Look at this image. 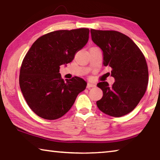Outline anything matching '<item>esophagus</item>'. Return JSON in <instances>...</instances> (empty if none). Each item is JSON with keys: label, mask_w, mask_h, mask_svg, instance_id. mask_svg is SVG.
I'll return each mask as SVG.
<instances>
[{"label": "esophagus", "mask_w": 160, "mask_h": 160, "mask_svg": "<svg viewBox=\"0 0 160 160\" xmlns=\"http://www.w3.org/2000/svg\"><path fill=\"white\" fill-rule=\"evenodd\" d=\"M95 86H96V85L94 83L89 82L88 83V85H87V88H94V87H95Z\"/></svg>", "instance_id": "1"}]
</instances>
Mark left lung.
<instances>
[{
    "mask_svg": "<svg viewBox=\"0 0 160 160\" xmlns=\"http://www.w3.org/2000/svg\"><path fill=\"white\" fill-rule=\"evenodd\" d=\"M92 42L103 52V65L112 68L111 76L115 82L97 86L102 89V98L97 102L103 113L120 117L131 112L145 93L148 68L144 55L133 41L117 31L91 29Z\"/></svg>",
    "mask_w": 160,
    "mask_h": 160,
    "instance_id": "1",
    "label": "left lung"
}]
</instances>
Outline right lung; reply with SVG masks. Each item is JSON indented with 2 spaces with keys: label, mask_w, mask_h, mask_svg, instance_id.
Wrapping results in <instances>:
<instances>
[{
  "label": "right lung",
  "mask_w": 160,
  "mask_h": 160,
  "mask_svg": "<svg viewBox=\"0 0 160 160\" xmlns=\"http://www.w3.org/2000/svg\"><path fill=\"white\" fill-rule=\"evenodd\" d=\"M90 29L50 32L34 42L22 63L20 87L30 109L41 118L55 120L68 112L87 82L74 77L66 82L60 66L72 62L89 39Z\"/></svg>",
  "instance_id": "right-lung-1"
}]
</instances>
